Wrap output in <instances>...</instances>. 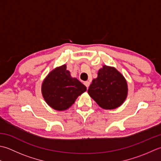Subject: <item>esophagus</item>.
I'll use <instances>...</instances> for the list:
<instances>
[{"mask_svg":"<svg viewBox=\"0 0 161 161\" xmlns=\"http://www.w3.org/2000/svg\"><path fill=\"white\" fill-rule=\"evenodd\" d=\"M84 84H85V86H86V87H87V88H88V87H89V86H90V82H89V81H85V83H84Z\"/></svg>","mask_w":161,"mask_h":161,"instance_id":"34e87169","label":"esophagus"}]
</instances>
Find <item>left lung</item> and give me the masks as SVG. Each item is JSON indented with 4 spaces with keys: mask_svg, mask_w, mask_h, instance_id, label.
I'll list each match as a JSON object with an SVG mask.
<instances>
[{
    "mask_svg": "<svg viewBox=\"0 0 161 161\" xmlns=\"http://www.w3.org/2000/svg\"><path fill=\"white\" fill-rule=\"evenodd\" d=\"M87 92L101 108L112 110L120 106L125 101L128 87L122 74L115 68L104 65Z\"/></svg>",
    "mask_w": 161,
    "mask_h": 161,
    "instance_id": "8db88e82",
    "label": "left lung"
}]
</instances>
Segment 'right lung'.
I'll list each match as a JSON object with an SVG mask.
<instances>
[{"label": "right lung", "instance_id": "1", "mask_svg": "<svg viewBox=\"0 0 161 161\" xmlns=\"http://www.w3.org/2000/svg\"><path fill=\"white\" fill-rule=\"evenodd\" d=\"M66 65L55 68L45 78L42 86L46 102L53 109L64 110L74 103L87 87L75 78H71Z\"/></svg>", "mask_w": 161, "mask_h": 161}]
</instances>
